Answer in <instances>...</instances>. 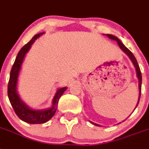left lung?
I'll list each match as a JSON object with an SVG mask.
<instances>
[{"mask_svg": "<svg viewBox=\"0 0 149 149\" xmlns=\"http://www.w3.org/2000/svg\"><path fill=\"white\" fill-rule=\"evenodd\" d=\"M106 36H107L109 38H111V39H113V40H115V41H117V44H118V45L120 46V47L121 49L123 50V52H125V53L127 54V55L129 56V57L130 58V60L132 61V63H133V65H134L135 68H136V74H137V77H138V79H139V96L138 103H137V105H136V107H137V106H138L139 102V99H140L141 86H142V74H141L140 68H139V64H138V63H137V61H136L135 56L133 55V54H132V52H131V51H130V50H129L128 48H127V47H126V46H125L124 45H123V44L120 42V39H118L117 37H115L114 36H112V35L107 34ZM94 124L96 125V126H98V125L96 124V123H94Z\"/></svg>", "mask_w": 149, "mask_h": 149, "instance_id": "1", "label": "left lung"}]
</instances>
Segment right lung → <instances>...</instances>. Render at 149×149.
Instances as JSON below:
<instances>
[{
  "label": "right lung",
  "mask_w": 149,
  "mask_h": 149,
  "mask_svg": "<svg viewBox=\"0 0 149 149\" xmlns=\"http://www.w3.org/2000/svg\"><path fill=\"white\" fill-rule=\"evenodd\" d=\"M42 34H43V32L36 35L32 38V40H30L29 42L26 45H25L21 48L20 51H19L14 63L12 67V69H11L10 79H9L8 82V87H7V94H8L9 100H10V102L16 114L22 121L28 123H31V124H40V123H44L49 120L54 115L56 111H57V105L61 96L63 95V92L67 89V87H63V88H59L57 90V93H56L53 99V106L51 108L43 110V111H36V110H32L29 108L24 102L21 101L18 94H17V79H18L19 72L20 70L21 65H22V61L24 59L25 54L30 49L31 45L35 42V40L37 39Z\"/></svg>",
  "instance_id": "add662e5"
}]
</instances>
